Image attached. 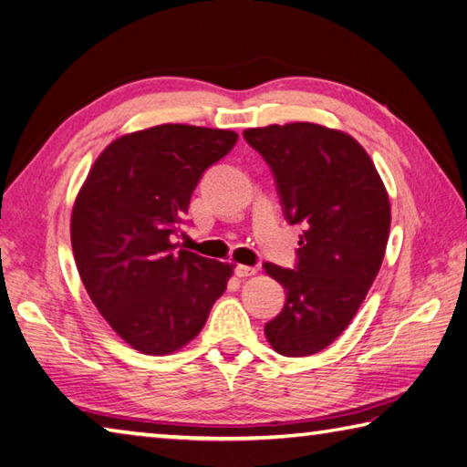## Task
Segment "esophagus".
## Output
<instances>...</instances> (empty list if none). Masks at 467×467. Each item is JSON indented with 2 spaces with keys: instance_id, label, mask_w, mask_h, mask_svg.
<instances>
[{
  "instance_id": "obj_1",
  "label": "esophagus",
  "mask_w": 467,
  "mask_h": 467,
  "mask_svg": "<svg viewBox=\"0 0 467 467\" xmlns=\"http://www.w3.org/2000/svg\"><path fill=\"white\" fill-rule=\"evenodd\" d=\"M255 274H258V268H255V265H245V264L235 265L237 278H250V275H255Z\"/></svg>"
}]
</instances>
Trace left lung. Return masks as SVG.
Here are the masks:
<instances>
[{"instance_id":"8db88e82","label":"left lung","mask_w":467,"mask_h":467,"mask_svg":"<svg viewBox=\"0 0 467 467\" xmlns=\"http://www.w3.org/2000/svg\"><path fill=\"white\" fill-rule=\"evenodd\" d=\"M270 165L288 223H302L296 270L264 264L286 290L264 327L284 357H308L335 342L373 286L391 227V205L375 163L337 129L288 122L244 130Z\"/></svg>"}]
</instances>
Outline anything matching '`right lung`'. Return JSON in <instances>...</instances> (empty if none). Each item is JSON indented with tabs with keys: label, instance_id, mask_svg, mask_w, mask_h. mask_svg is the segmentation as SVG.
I'll return each mask as SVG.
<instances>
[{
	"label": "right lung",
	"instance_id": "right-lung-1",
	"mask_svg": "<svg viewBox=\"0 0 467 467\" xmlns=\"http://www.w3.org/2000/svg\"><path fill=\"white\" fill-rule=\"evenodd\" d=\"M237 142L234 130L159 125L112 140L72 207L80 280L117 335L142 355H171L202 332L234 264L177 250L203 171Z\"/></svg>",
	"mask_w": 467,
	"mask_h": 467
}]
</instances>
